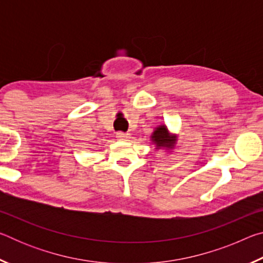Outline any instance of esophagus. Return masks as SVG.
Masks as SVG:
<instances>
[{
  "mask_svg": "<svg viewBox=\"0 0 263 263\" xmlns=\"http://www.w3.org/2000/svg\"><path fill=\"white\" fill-rule=\"evenodd\" d=\"M116 137H117L118 140H127L128 138H130V135H128V133H124V132H117Z\"/></svg>",
  "mask_w": 263,
  "mask_h": 263,
  "instance_id": "obj_1",
  "label": "esophagus"
}]
</instances>
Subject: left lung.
Listing matches in <instances>:
<instances>
[{
  "instance_id": "8db88e82",
  "label": "left lung",
  "mask_w": 263,
  "mask_h": 263,
  "mask_svg": "<svg viewBox=\"0 0 263 263\" xmlns=\"http://www.w3.org/2000/svg\"><path fill=\"white\" fill-rule=\"evenodd\" d=\"M151 140H152V144L157 146L155 149L162 147L172 149L176 144L177 137L175 135L169 133L166 125H159L158 127H155L154 132L152 133V136H151Z\"/></svg>"
}]
</instances>
